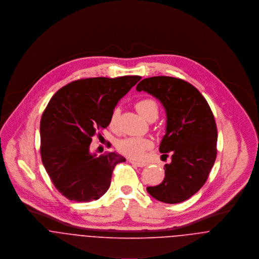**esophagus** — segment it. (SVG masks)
<instances>
[{
  "label": "esophagus",
  "instance_id": "34e87169",
  "mask_svg": "<svg viewBox=\"0 0 259 259\" xmlns=\"http://www.w3.org/2000/svg\"><path fill=\"white\" fill-rule=\"evenodd\" d=\"M130 162L131 163H133V164H135V165H137V166H139V167H144V166H146L148 163L147 162H145V161H136V160H130Z\"/></svg>",
  "mask_w": 259,
  "mask_h": 259
}]
</instances>
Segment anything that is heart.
Wrapping results in <instances>:
<instances>
[{"instance_id": "b5f03b06", "label": "heart", "mask_w": 259, "mask_h": 259, "mask_svg": "<svg viewBox=\"0 0 259 259\" xmlns=\"http://www.w3.org/2000/svg\"><path fill=\"white\" fill-rule=\"evenodd\" d=\"M136 109L140 112V114L146 118L148 121L154 120L159 113V107L157 102L152 98H144L136 103ZM119 110L115 108L111 112L110 117V125L113 126L118 118ZM152 147V143L150 140L147 138H125L120 140L116 148L117 150L122 153L123 155H126L128 157L135 158V159H141L144 157L145 152Z\"/></svg>"}]
</instances>
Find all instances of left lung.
<instances>
[{
    "instance_id": "8db88e82",
    "label": "left lung",
    "mask_w": 259,
    "mask_h": 259,
    "mask_svg": "<svg viewBox=\"0 0 259 259\" xmlns=\"http://www.w3.org/2000/svg\"><path fill=\"white\" fill-rule=\"evenodd\" d=\"M139 92L158 99L166 111V134L159 151L171 155L164 179L148 193L165 203H179L196 193L207 181L218 153V127L204 97L182 78L158 75L143 79Z\"/></svg>"
}]
</instances>
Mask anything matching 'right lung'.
Masks as SVG:
<instances>
[{
    "label": "right lung",
    "instance_id": "obj_1",
    "mask_svg": "<svg viewBox=\"0 0 259 259\" xmlns=\"http://www.w3.org/2000/svg\"><path fill=\"white\" fill-rule=\"evenodd\" d=\"M141 78H80L50 100L40 118V157L53 185L68 199L89 202L109 189L114 166L125 158L115 152L91 154L92 138L110 124L117 102Z\"/></svg>",
    "mask_w": 259,
    "mask_h": 259
}]
</instances>
